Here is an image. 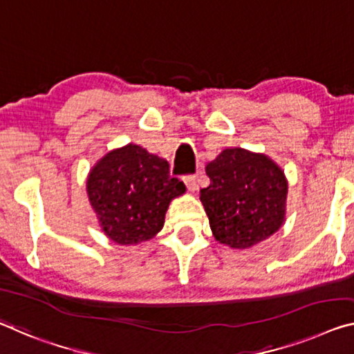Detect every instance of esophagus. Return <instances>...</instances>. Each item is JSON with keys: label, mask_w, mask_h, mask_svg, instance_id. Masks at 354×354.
<instances>
[{"label": "esophagus", "mask_w": 354, "mask_h": 354, "mask_svg": "<svg viewBox=\"0 0 354 354\" xmlns=\"http://www.w3.org/2000/svg\"><path fill=\"white\" fill-rule=\"evenodd\" d=\"M183 182H185V185H187L188 192H192V193L198 192V180H196V177H194V176H187V177H183Z\"/></svg>", "instance_id": "1"}]
</instances>
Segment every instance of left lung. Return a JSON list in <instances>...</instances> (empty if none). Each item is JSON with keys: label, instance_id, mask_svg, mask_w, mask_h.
I'll return each instance as SVG.
<instances>
[{"label": "left lung", "instance_id": "8db88e82", "mask_svg": "<svg viewBox=\"0 0 354 354\" xmlns=\"http://www.w3.org/2000/svg\"><path fill=\"white\" fill-rule=\"evenodd\" d=\"M205 174L210 185L201 189L199 199L215 241L245 250L283 226L288 180L268 155L241 147L225 149L207 162Z\"/></svg>", "mask_w": 354, "mask_h": 354}]
</instances>
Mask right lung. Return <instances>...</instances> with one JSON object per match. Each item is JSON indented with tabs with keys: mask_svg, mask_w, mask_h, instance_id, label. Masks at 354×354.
<instances>
[{
	"mask_svg": "<svg viewBox=\"0 0 354 354\" xmlns=\"http://www.w3.org/2000/svg\"><path fill=\"white\" fill-rule=\"evenodd\" d=\"M185 192L183 182L169 176V162L136 144L109 151L86 177V194L101 230L120 245L155 237L171 201Z\"/></svg>",
	"mask_w": 354,
	"mask_h": 354,
	"instance_id": "add662e5",
	"label": "right lung"
}]
</instances>
